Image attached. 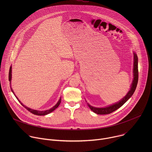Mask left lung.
I'll use <instances>...</instances> for the list:
<instances>
[{"label": "left lung", "mask_w": 152, "mask_h": 152, "mask_svg": "<svg viewBox=\"0 0 152 152\" xmlns=\"http://www.w3.org/2000/svg\"><path fill=\"white\" fill-rule=\"evenodd\" d=\"M134 80L132 82V83L131 85V90L127 93L126 96L122 99L119 102L114 104L113 105L109 106L106 107H93L89 104H88L89 107L90 109L96 114H100V115H104V114H109L112 113L113 112L116 111L118 110L119 107H120L121 106H123L124 103H126L127 100L131 97L133 94L134 93L135 89L137 88V85L138 83V57L136 53H134Z\"/></svg>", "instance_id": "left-lung-1"}]
</instances>
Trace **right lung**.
<instances>
[{"mask_svg":"<svg viewBox=\"0 0 152 152\" xmlns=\"http://www.w3.org/2000/svg\"><path fill=\"white\" fill-rule=\"evenodd\" d=\"M11 67H10V72H9V80H10V83H11ZM11 91H12V92L13 93V94H14V96H15V97L17 98V99L18 100V102L20 103V104L22 105L23 106H24V107H25L26 109L27 110H28L30 113H32L33 114H34V115H47V114H49V113H52V111H53L56 108H57L58 107V106L59 105V104H60V103H61V98H60V99L59 100V101H58V102L56 104V105H55L53 107H52L51 109H50V110H46V111H37V110H32V109H31V108H29V107H26V106H25L24 104H23V103H21V102L18 100V99L17 97V96L15 95V94H14V91H13V90H12V88H11Z\"/></svg>","mask_w":152,"mask_h":152,"instance_id":"right-lung-1","label":"right lung"}]
</instances>
